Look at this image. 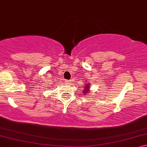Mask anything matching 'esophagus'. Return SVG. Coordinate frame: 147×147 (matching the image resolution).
I'll return each mask as SVG.
<instances>
[{
	"mask_svg": "<svg viewBox=\"0 0 147 147\" xmlns=\"http://www.w3.org/2000/svg\"><path fill=\"white\" fill-rule=\"evenodd\" d=\"M65 82H66V83H67V84H69V83H71V80H65Z\"/></svg>",
	"mask_w": 147,
	"mask_h": 147,
	"instance_id": "34e87169",
	"label": "esophagus"
}]
</instances>
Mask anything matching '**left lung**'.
<instances>
[{
  "instance_id": "left-lung-1",
  "label": "left lung",
  "mask_w": 147,
  "mask_h": 147,
  "mask_svg": "<svg viewBox=\"0 0 147 147\" xmlns=\"http://www.w3.org/2000/svg\"><path fill=\"white\" fill-rule=\"evenodd\" d=\"M89 89H90V85H89V83H88L86 84V85H84V89L83 90V92L84 93H85L86 94V93H88V92L90 91Z\"/></svg>"
}]
</instances>
